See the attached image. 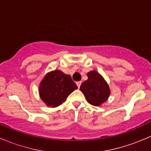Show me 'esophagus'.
Segmentation results:
<instances>
[{
  "label": "esophagus",
  "mask_w": 151,
  "mask_h": 151,
  "mask_svg": "<svg viewBox=\"0 0 151 151\" xmlns=\"http://www.w3.org/2000/svg\"><path fill=\"white\" fill-rule=\"evenodd\" d=\"M81 83H82L81 81H79V82H77V83H76V84H77V87H78V88H80V85H81Z\"/></svg>",
  "instance_id": "1"
}]
</instances>
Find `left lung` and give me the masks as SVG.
Listing matches in <instances>:
<instances>
[{"mask_svg": "<svg viewBox=\"0 0 151 151\" xmlns=\"http://www.w3.org/2000/svg\"><path fill=\"white\" fill-rule=\"evenodd\" d=\"M88 80L83 82L80 91L83 93L87 101L94 106H100L106 101L110 91L102 76L97 71H92L87 74Z\"/></svg>", "mask_w": 151, "mask_h": 151, "instance_id": "8db88e82", "label": "left lung"}]
</instances>
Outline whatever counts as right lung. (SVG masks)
<instances>
[{"label":"right lung","instance_id":"obj_1","mask_svg":"<svg viewBox=\"0 0 151 151\" xmlns=\"http://www.w3.org/2000/svg\"><path fill=\"white\" fill-rule=\"evenodd\" d=\"M77 88L69 75L59 70L48 73L39 86L40 97L48 106L56 107L63 104L68 95Z\"/></svg>","mask_w":151,"mask_h":151}]
</instances>
